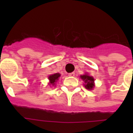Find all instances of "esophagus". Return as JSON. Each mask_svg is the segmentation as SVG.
Listing matches in <instances>:
<instances>
[{
  "label": "esophagus",
  "mask_w": 133,
  "mask_h": 133,
  "mask_svg": "<svg viewBox=\"0 0 133 133\" xmlns=\"http://www.w3.org/2000/svg\"><path fill=\"white\" fill-rule=\"evenodd\" d=\"M68 76L69 77H75V72H71V73H69L68 74Z\"/></svg>",
  "instance_id": "esophagus-1"
}]
</instances>
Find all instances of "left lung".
Masks as SVG:
<instances>
[{
    "instance_id": "left-lung-1",
    "label": "left lung",
    "mask_w": 133,
    "mask_h": 133,
    "mask_svg": "<svg viewBox=\"0 0 133 133\" xmlns=\"http://www.w3.org/2000/svg\"><path fill=\"white\" fill-rule=\"evenodd\" d=\"M81 79H83L85 83V88L88 90H92L95 86L94 84V79L92 77L89 76L88 75H84L81 76Z\"/></svg>"
}]
</instances>
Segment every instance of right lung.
<instances>
[{
  "label": "right lung",
  "instance_id": "1",
  "mask_svg": "<svg viewBox=\"0 0 133 133\" xmlns=\"http://www.w3.org/2000/svg\"><path fill=\"white\" fill-rule=\"evenodd\" d=\"M60 76L61 75L59 73H56V74H54V75H50V77H49V80L50 81V83L54 85L55 82L58 80V77H60Z\"/></svg>",
  "mask_w": 133,
  "mask_h": 133
}]
</instances>
